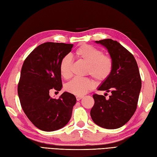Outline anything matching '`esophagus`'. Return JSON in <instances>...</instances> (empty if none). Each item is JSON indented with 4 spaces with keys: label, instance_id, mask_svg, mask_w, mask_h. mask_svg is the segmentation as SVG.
Returning a JSON list of instances; mask_svg holds the SVG:
<instances>
[{
    "label": "esophagus",
    "instance_id": "1",
    "mask_svg": "<svg viewBox=\"0 0 157 157\" xmlns=\"http://www.w3.org/2000/svg\"><path fill=\"white\" fill-rule=\"evenodd\" d=\"M83 98V96L82 95H77L76 96V99H77V101H79L80 99H82Z\"/></svg>",
    "mask_w": 157,
    "mask_h": 157
}]
</instances>
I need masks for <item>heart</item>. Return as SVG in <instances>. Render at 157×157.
<instances>
[{
  "instance_id": "heart-1",
  "label": "heart",
  "mask_w": 157,
  "mask_h": 157,
  "mask_svg": "<svg viewBox=\"0 0 157 157\" xmlns=\"http://www.w3.org/2000/svg\"><path fill=\"white\" fill-rule=\"evenodd\" d=\"M77 57L87 65V74L99 82L109 78L113 70V60L109 56L103 55L102 52L90 45L80 46L75 52ZM71 58L66 55L62 59L59 64V71L63 78L69 79L71 76ZM95 83L90 78H75L67 83L65 90L70 94L82 95L91 90Z\"/></svg>"
}]
</instances>
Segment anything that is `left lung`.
Instances as JSON below:
<instances>
[{
  "instance_id": "left-lung-1",
  "label": "left lung",
  "mask_w": 157,
  "mask_h": 157,
  "mask_svg": "<svg viewBox=\"0 0 157 157\" xmlns=\"http://www.w3.org/2000/svg\"><path fill=\"white\" fill-rule=\"evenodd\" d=\"M107 50L113 60V70L98 90L111 92L109 99L94 94V107L90 111L93 121L103 128L115 129L127 123L137 106L141 79L133 55L117 41L104 39L95 41Z\"/></svg>"
}]
</instances>
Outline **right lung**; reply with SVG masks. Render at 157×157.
Here are the masks:
<instances>
[{
    "label": "right lung",
    "mask_w": 157,
    "mask_h": 157,
    "mask_svg": "<svg viewBox=\"0 0 157 157\" xmlns=\"http://www.w3.org/2000/svg\"><path fill=\"white\" fill-rule=\"evenodd\" d=\"M74 44L46 42L31 52L24 62L18 94L27 117L39 129L54 131L66 125L71 119L75 95L63 92L58 99L50 91L62 90L59 64Z\"/></svg>",
    "instance_id": "right-lung-1"
}]
</instances>
